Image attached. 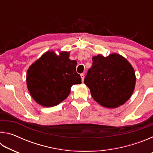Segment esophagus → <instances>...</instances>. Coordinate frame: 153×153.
Listing matches in <instances>:
<instances>
[{"instance_id":"34e87169","label":"esophagus","mask_w":153,"mask_h":153,"mask_svg":"<svg viewBox=\"0 0 153 153\" xmlns=\"http://www.w3.org/2000/svg\"><path fill=\"white\" fill-rule=\"evenodd\" d=\"M80 76H81V78H82V82H84V74H80Z\"/></svg>"}]
</instances>
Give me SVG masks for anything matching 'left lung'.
<instances>
[{"instance_id":"8db88e82","label":"left lung","mask_w":153,"mask_h":153,"mask_svg":"<svg viewBox=\"0 0 153 153\" xmlns=\"http://www.w3.org/2000/svg\"><path fill=\"white\" fill-rule=\"evenodd\" d=\"M92 66L84 79L96 102L107 108H117L131 97L135 88L136 75L123 56L112 53L105 57L92 56Z\"/></svg>"}]
</instances>
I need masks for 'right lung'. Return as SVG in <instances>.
I'll list each match as a JSON object with an SVG mask.
<instances>
[{"instance_id":"add662e5","label":"right lung","mask_w":153,"mask_h":153,"mask_svg":"<svg viewBox=\"0 0 153 153\" xmlns=\"http://www.w3.org/2000/svg\"><path fill=\"white\" fill-rule=\"evenodd\" d=\"M77 61L69 59V52L57 55L46 52L29 67L26 83L33 100L45 107H54L66 99L74 84L82 83L76 72Z\"/></svg>"}]
</instances>
